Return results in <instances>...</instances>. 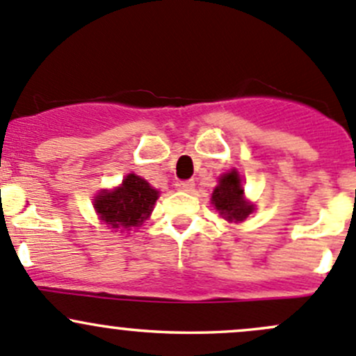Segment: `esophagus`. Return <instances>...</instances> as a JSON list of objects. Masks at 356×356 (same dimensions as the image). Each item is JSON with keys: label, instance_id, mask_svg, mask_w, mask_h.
Returning a JSON list of instances; mask_svg holds the SVG:
<instances>
[{"label": "esophagus", "instance_id": "34e87169", "mask_svg": "<svg viewBox=\"0 0 356 356\" xmlns=\"http://www.w3.org/2000/svg\"><path fill=\"white\" fill-rule=\"evenodd\" d=\"M175 188H177L179 191L189 193V191H193V189H195V182H193V181H177V182H175Z\"/></svg>", "mask_w": 356, "mask_h": 356}]
</instances>
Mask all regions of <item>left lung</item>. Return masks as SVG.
<instances>
[{
    "label": "left lung",
    "mask_w": 356,
    "mask_h": 356,
    "mask_svg": "<svg viewBox=\"0 0 356 356\" xmlns=\"http://www.w3.org/2000/svg\"><path fill=\"white\" fill-rule=\"evenodd\" d=\"M245 189L241 188V179L236 170L224 174L218 186L211 193V203L218 213L229 222H243L253 211V204H248L243 198Z\"/></svg>",
    "instance_id": "1"
}]
</instances>
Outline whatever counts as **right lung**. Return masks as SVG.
<instances>
[{"instance_id":"add662e5","label":"right lung","mask_w":356,"mask_h":356,"mask_svg":"<svg viewBox=\"0 0 356 356\" xmlns=\"http://www.w3.org/2000/svg\"><path fill=\"white\" fill-rule=\"evenodd\" d=\"M156 200V189L139 175L129 174L118 189L99 193L95 200V208L102 220L113 229L132 231L141 227L149 217Z\"/></svg>"}]
</instances>
